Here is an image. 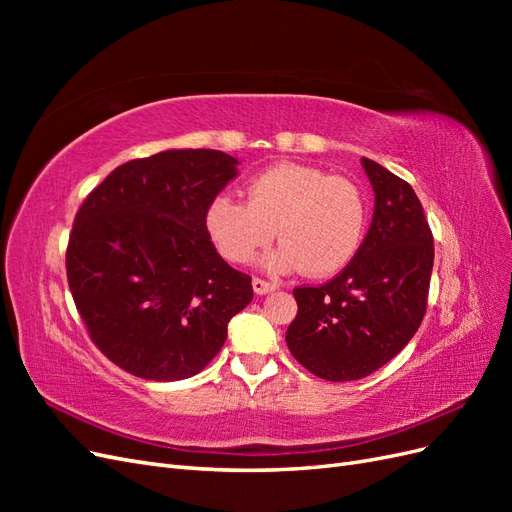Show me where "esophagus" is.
Masks as SVG:
<instances>
[{"mask_svg": "<svg viewBox=\"0 0 512 512\" xmlns=\"http://www.w3.org/2000/svg\"><path fill=\"white\" fill-rule=\"evenodd\" d=\"M252 288L256 294H267V292H273L277 288V284H273L269 280H262V277H254Z\"/></svg>", "mask_w": 512, "mask_h": 512, "instance_id": "obj_1", "label": "esophagus"}]
</instances>
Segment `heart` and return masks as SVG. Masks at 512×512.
<instances>
[{
	"instance_id": "1",
	"label": "heart",
	"mask_w": 512,
	"mask_h": 512,
	"mask_svg": "<svg viewBox=\"0 0 512 512\" xmlns=\"http://www.w3.org/2000/svg\"><path fill=\"white\" fill-rule=\"evenodd\" d=\"M247 203L228 194L211 198L205 228L218 252L245 265L273 241V271L301 269L331 275L359 252L367 228L365 192L348 177L327 175L307 164L284 162L262 170L245 185Z\"/></svg>"
}]
</instances>
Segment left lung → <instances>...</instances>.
Wrapping results in <instances>:
<instances>
[{
    "label": "left lung",
    "instance_id": "left-lung-1",
    "mask_svg": "<svg viewBox=\"0 0 512 512\" xmlns=\"http://www.w3.org/2000/svg\"><path fill=\"white\" fill-rule=\"evenodd\" d=\"M376 194L371 226L348 267L320 286H299L290 354L314 376L359 380L389 363L427 312L433 235L412 185L363 158Z\"/></svg>",
    "mask_w": 512,
    "mask_h": 512
}]
</instances>
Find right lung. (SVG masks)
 <instances>
[{"mask_svg": "<svg viewBox=\"0 0 512 512\" xmlns=\"http://www.w3.org/2000/svg\"><path fill=\"white\" fill-rule=\"evenodd\" d=\"M215 149H170L117 166L72 224L66 275L91 342L128 374L173 382L203 371L252 277L215 252L213 196L237 175Z\"/></svg>", "mask_w": 512, "mask_h": 512, "instance_id": "obj_1", "label": "right lung"}]
</instances>
